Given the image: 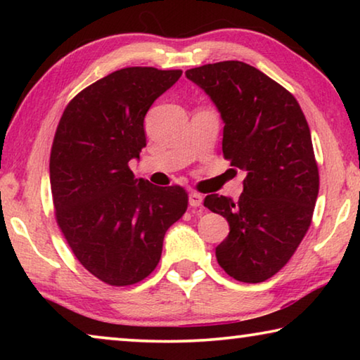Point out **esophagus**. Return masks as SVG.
I'll use <instances>...</instances> for the list:
<instances>
[{"label": "esophagus", "instance_id": "esophagus-1", "mask_svg": "<svg viewBox=\"0 0 360 360\" xmlns=\"http://www.w3.org/2000/svg\"><path fill=\"white\" fill-rule=\"evenodd\" d=\"M203 203V197L197 192H191L188 193V205L192 206V208H197V206H202Z\"/></svg>", "mask_w": 360, "mask_h": 360}]
</instances>
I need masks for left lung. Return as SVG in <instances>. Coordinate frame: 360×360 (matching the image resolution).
<instances>
[{"label": "left lung", "instance_id": "1", "mask_svg": "<svg viewBox=\"0 0 360 360\" xmlns=\"http://www.w3.org/2000/svg\"><path fill=\"white\" fill-rule=\"evenodd\" d=\"M186 76L221 114L224 157L246 172L238 202L205 198L230 225L217 262L236 281L262 283L288 264L311 224L319 172L308 122L294 95L248 63L203 65Z\"/></svg>", "mask_w": 360, "mask_h": 360}]
</instances>
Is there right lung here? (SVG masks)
Returning <instances> with one entry per match:
<instances>
[{"label":"right lung","instance_id":"obj_1","mask_svg":"<svg viewBox=\"0 0 360 360\" xmlns=\"http://www.w3.org/2000/svg\"><path fill=\"white\" fill-rule=\"evenodd\" d=\"M181 75L114 71L77 94L58 122L49 165L58 227L85 270L106 284L149 276L167 230L187 210L184 188L135 179L129 168L146 146V112Z\"/></svg>","mask_w":360,"mask_h":360}]
</instances>
